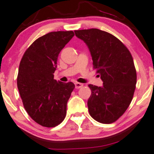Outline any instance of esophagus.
<instances>
[{
  "label": "esophagus",
  "instance_id": "esophagus-1",
  "mask_svg": "<svg viewBox=\"0 0 154 154\" xmlns=\"http://www.w3.org/2000/svg\"><path fill=\"white\" fill-rule=\"evenodd\" d=\"M82 86H83V84L82 83H80V82H75V88L77 89L80 88H82Z\"/></svg>",
  "mask_w": 154,
  "mask_h": 154
}]
</instances>
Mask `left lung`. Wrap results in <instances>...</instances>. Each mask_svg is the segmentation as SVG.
Here are the masks:
<instances>
[{
  "label": "left lung",
  "mask_w": 154,
  "mask_h": 154,
  "mask_svg": "<svg viewBox=\"0 0 154 154\" xmlns=\"http://www.w3.org/2000/svg\"><path fill=\"white\" fill-rule=\"evenodd\" d=\"M88 46L94 67L103 82L101 87L89 85L88 100L91 116L102 124H111L129 107L137 83L132 56L125 45L107 32L91 28L74 30Z\"/></svg>",
  "instance_id": "8db88e82"
}]
</instances>
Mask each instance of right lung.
<instances>
[{
  "mask_svg": "<svg viewBox=\"0 0 154 154\" xmlns=\"http://www.w3.org/2000/svg\"><path fill=\"white\" fill-rule=\"evenodd\" d=\"M74 36L73 31L44 35L28 47L20 63L17 88L25 110L37 124L55 127L66 115L74 84L57 81L54 72L60 52Z\"/></svg>",
  "mask_w": 154,
  "mask_h": 154,
  "instance_id": "1",
  "label": "right lung"
}]
</instances>
